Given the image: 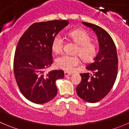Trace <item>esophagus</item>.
<instances>
[{
    "label": "esophagus",
    "instance_id": "34e87169",
    "mask_svg": "<svg viewBox=\"0 0 129 129\" xmlns=\"http://www.w3.org/2000/svg\"><path fill=\"white\" fill-rule=\"evenodd\" d=\"M71 75H72L71 73H67V72H65V73H64V76H65V77L69 76H71Z\"/></svg>",
    "mask_w": 129,
    "mask_h": 129
}]
</instances>
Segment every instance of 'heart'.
<instances>
[{"instance_id":"obj_1","label":"heart","mask_w":129,"mask_h":129,"mask_svg":"<svg viewBox=\"0 0 129 129\" xmlns=\"http://www.w3.org/2000/svg\"><path fill=\"white\" fill-rule=\"evenodd\" d=\"M68 36L78 44L74 54L78 55L85 62H92L97 54V47L95 43L91 42V37L87 32L83 30H74L69 32ZM64 40L60 34L54 36L51 42V49L56 53H60L63 50ZM80 62L78 55H62L55 60L58 68L67 72H71L74 67Z\"/></svg>"}]
</instances>
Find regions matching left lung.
<instances>
[{"instance_id":"8db88e82","label":"left lung","mask_w":129,"mask_h":129,"mask_svg":"<svg viewBox=\"0 0 129 129\" xmlns=\"http://www.w3.org/2000/svg\"><path fill=\"white\" fill-rule=\"evenodd\" d=\"M96 34L99 51L94 62L86 66L92 73L80 74L82 80L76 88L77 94L88 103H94L103 99L111 90L118 73V56L113 40L109 34L97 25L84 22Z\"/></svg>"}]
</instances>
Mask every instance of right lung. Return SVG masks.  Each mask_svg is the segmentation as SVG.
<instances>
[{"mask_svg": "<svg viewBox=\"0 0 129 129\" xmlns=\"http://www.w3.org/2000/svg\"><path fill=\"white\" fill-rule=\"evenodd\" d=\"M68 24L67 20L35 23L18 43L14 58L15 79L21 93L32 103H46L57 93L56 81L64 78V73L45 71L53 63V38Z\"/></svg>", "mask_w": 129, "mask_h": 129, "instance_id": "add662e5", "label": "right lung"}]
</instances>
